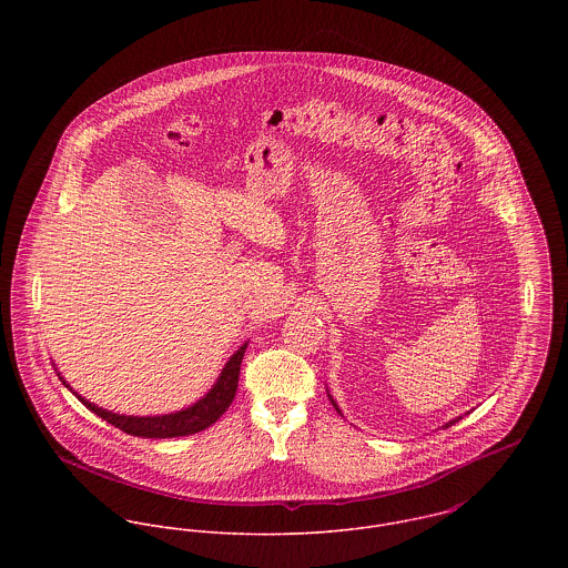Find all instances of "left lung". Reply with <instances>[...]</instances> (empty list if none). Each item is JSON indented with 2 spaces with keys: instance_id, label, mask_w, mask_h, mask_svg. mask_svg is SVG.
Listing matches in <instances>:
<instances>
[{
  "instance_id": "left-lung-1",
  "label": "left lung",
  "mask_w": 568,
  "mask_h": 568,
  "mask_svg": "<svg viewBox=\"0 0 568 568\" xmlns=\"http://www.w3.org/2000/svg\"><path fill=\"white\" fill-rule=\"evenodd\" d=\"M455 422H457V419H453V422H448V424H446V426H450V424H455Z\"/></svg>"
}]
</instances>
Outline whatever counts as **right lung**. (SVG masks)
Listing matches in <instances>:
<instances>
[{"instance_id":"1","label":"right lung","mask_w":568,"mask_h":568,"mask_svg":"<svg viewBox=\"0 0 568 568\" xmlns=\"http://www.w3.org/2000/svg\"><path fill=\"white\" fill-rule=\"evenodd\" d=\"M244 349H246V343L230 358V363L225 365V369H223L219 383L214 385V389L203 400H199L196 405H192L185 410H176V413H170V415H158V417H133V415H118V413H111L106 408L91 405L81 396H79V400L89 410H93L95 415H100L102 419L113 424L115 428H120L129 435H135V437L165 439V437L192 435V433H199V430L212 426L232 405V400L236 396V389H239V376H241ZM65 387H70V385H65Z\"/></svg>"}]
</instances>
